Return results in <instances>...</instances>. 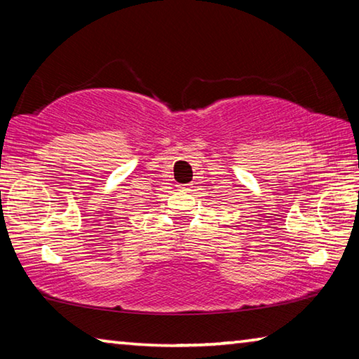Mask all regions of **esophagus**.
Masks as SVG:
<instances>
[{"label": "esophagus", "mask_w": 359, "mask_h": 359, "mask_svg": "<svg viewBox=\"0 0 359 359\" xmlns=\"http://www.w3.org/2000/svg\"><path fill=\"white\" fill-rule=\"evenodd\" d=\"M182 190H185V191H187V190H188V187H182Z\"/></svg>", "instance_id": "esophagus-1"}]
</instances>
